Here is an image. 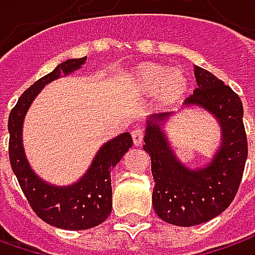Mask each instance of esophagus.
I'll return each mask as SVG.
<instances>
[{
    "label": "esophagus",
    "instance_id": "obj_1",
    "mask_svg": "<svg viewBox=\"0 0 255 255\" xmlns=\"http://www.w3.org/2000/svg\"><path fill=\"white\" fill-rule=\"evenodd\" d=\"M143 136H144V132H143L142 128H136L132 132L133 144H134V146H140L143 143Z\"/></svg>",
    "mask_w": 255,
    "mask_h": 255
}]
</instances>
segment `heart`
<instances>
[{"label": "heart", "mask_w": 255, "mask_h": 255, "mask_svg": "<svg viewBox=\"0 0 255 255\" xmlns=\"http://www.w3.org/2000/svg\"><path fill=\"white\" fill-rule=\"evenodd\" d=\"M126 82L139 96H153L159 109L180 102L189 91L190 79L181 68H169L156 62H142L126 75Z\"/></svg>", "instance_id": "1"}]
</instances>
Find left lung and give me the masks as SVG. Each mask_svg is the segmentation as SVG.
<instances>
[{"label":"left lung","mask_w":255,"mask_h":255,"mask_svg":"<svg viewBox=\"0 0 255 255\" xmlns=\"http://www.w3.org/2000/svg\"><path fill=\"white\" fill-rule=\"evenodd\" d=\"M194 76L199 88L184 105L210 112L221 129V146L211 162L190 169L177 159L163 130L171 112L147 118L143 144L152 160L153 209L163 221L181 227L206 223L230 206L249 153L239 95L200 66L194 68Z\"/></svg>","instance_id":"left-lung-1"}]
</instances>
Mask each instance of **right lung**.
Here are the masks:
<instances>
[{"mask_svg":"<svg viewBox=\"0 0 255 255\" xmlns=\"http://www.w3.org/2000/svg\"><path fill=\"white\" fill-rule=\"evenodd\" d=\"M85 58L68 59L25 91L8 118L9 162L25 197L35 214L45 223L65 230H86L99 226L112 211L111 169L132 147V136L125 132L106 142L96 153L91 167L69 186H52L39 179L25 157L22 125L25 115L45 85L78 71Z\"/></svg>","mask_w":255,"mask_h":255,"instance_id":"add662e5","label":"right lung"}]
</instances>
